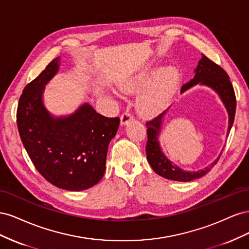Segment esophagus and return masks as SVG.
Here are the masks:
<instances>
[{
	"mask_svg": "<svg viewBox=\"0 0 249 249\" xmlns=\"http://www.w3.org/2000/svg\"><path fill=\"white\" fill-rule=\"evenodd\" d=\"M133 120H134V117L130 114V113L129 112H124V114L120 116V124L125 125V124H129V123L133 122Z\"/></svg>",
	"mask_w": 249,
	"mask_h": 249,
	"instance_id": "obj_1",
	"label": "esophagus"
}]
</instances>
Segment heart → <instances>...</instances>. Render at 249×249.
Returning a JSON list of instances; mask_svg holds the SVG:
<instances>
[{
    "label": "heart",
    "instance_id": "b5f03b06",
    "mask_svg": "<svg viewBox=\"0 0 249 249\" xmlns=\"http://www.w3.org/2000/svg\"><path fill=\"white\" fill-rule=\"evenodd\" d=\"M154 71H141L122 81L118 88L125 93H136L142 90L137 97L136 107L140 114L155 116L168 106L178 86V71L176 67H166L152 78Z\"/></svg>",
    "mask_w": 249,
    "mask_h": 249
}]
</instances>
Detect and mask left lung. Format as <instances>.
I'll list each match as a JSON object with an SVG mask.
<instances>
[{
	"mask_svg": "<svg viewBox=\"0 0 249 249\" xmlns=\"http://www.w3.org/2000/svg\"><path fill=\"white\" fill-rule=\"evenodd\" d=\"M202 55V54H201ZM194 77L189 82L186 83L180 89V93H184L186 90L190 89L195 85H202L211 88L220 97L223 103L225 109L229 114V127L228 134L230 133L231 125L233 124L236 113V95L230 77L225 71L219 65H217L213 61H211L209 58L202 55L201 59L194 71ZM166 114V111L161 113L159 116H157L150 122L146 123L147 126V143H146V158L150 166L154 171L162 178L167 179L178 180V182H190V180L199 178L213 168L214 165L219 160L218 156L217 159L211 163L209 166L197 171H187L183 170L178 165H176L168 158L164 155L163 150L160 146L159 136L161 134L163 117Z\"/></svg>",
	"mask_w": 249,
	"mask_h": 249,
	"instance_id": "8db88e82",
	"label": "left lung"
}]
</instances>
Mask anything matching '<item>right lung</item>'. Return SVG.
<instances>
[{
	"mask_svg": "<svg viewBox=\"0 0 249 249\" xmlns=\"http://www.w3.org/2000/svg\"><path fill=\"white\" fill-rule=\"evenodd\" d=\"M59 66L57 57L25 87L17 123L22 144L40 175L61 189L82 191L104 177L109 143L116 135L119 118L105 117L88 103L72 114L53 115L42 97Z\"/></svg>",
	"mask_w": 249,
	"mask_h": 249,
	"instance_id": "right-lung-1",
	"label": "right lung"
}]
</instances>
